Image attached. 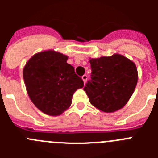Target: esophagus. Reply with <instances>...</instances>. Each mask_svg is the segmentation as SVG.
<instances>
[{"mask_svg":"<svg viewBox=\"0 0 158 158\" xmlns=\"http://www.w3.org/2000/svg\"><path fill=\"white\" fill-rule=\"evenodd\" d=\"M87 79H88L87 75H83V76H82V80H83L84 84L86 83V81H87Z\"/></svg>","mask_w":158,"mask_h":158,"instance_id":"1","label":"esophagus"}]
</instances>
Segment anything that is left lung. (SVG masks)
Returning a JSON list of instances; mask_svg holds the SVG:
<instances>
[{"mask_svg": "<svg viewBox=\"0 0 158 158\" xmlns=\"http://www.w3.org/2000/svg\"><path fill=\"white\" fill-rule=\"evenodd\" d=\"M91 80L84 90L89 102L100 111L121 109L130 100L138 82V70L131 60L118 54L90 58Z\"/></svg>", "mask_w": 158, "mask_h": 158, "instance_id": "obj_1", "label": "left lung"}]
</instances>
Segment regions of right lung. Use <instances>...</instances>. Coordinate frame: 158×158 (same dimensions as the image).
Returning <instances> with one entry per match:
<instances>
[{
  "instance_id": "add662e5",
  "label": "right lung",
  "mask_w": 158,
  "mask_h": 158,
  "mask_svg": "<svg viewBox=\"0 0 158 158\" xmlns=\"http://www.w3.org/2000/svg\"><path fill=\"white\" fill-rule=\"evenodd\" d=\"M68 56L53 50L34 54L23 69L27 94L42 112L58 116L72 103L73 95L84 82L67 63Z\"/></svg>"
}]
</instances>
